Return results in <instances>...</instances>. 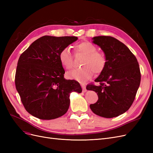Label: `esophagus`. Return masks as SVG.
<instances>
[{
  "label": "esophagus",
  "mask_w": 153,
  "mask_h": 153,
  "mask_svg": "<svg viewBox=\"0 0 153 153\" xmlns=\"http://www.w3.org/2000/svg\"><path fill=\"white\" fill-rule=\"evenodd\" d=\"M81 86H82V91H83V92H85L87 91L85 85L84 84H81Z\"/></svg>",
  "instance_id": "34e87169"
}]
</instances>
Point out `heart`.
Returning <instances> with one entry per match:
<instances>
[{"mask_svg":"<svg viewBox=\"0 0 153 153\" xmlns=\"http://www.w3.org/2000/svg\"><path fill=\"white\" fill-rule=\"evenodd\" d=\"M76 53L84 55L82 63V67L80 69H73L66 73V78L69 80H75L81 83L87 82L93 76L94 71L100 73L105 68L106 60L105 55L97 52L96 46L89 41H84L76 46ZM60 62L66 69H71L73 66V57L70 51L68 48H64L59 55Z\"/></svg>","mask_w":153,"mask_h":153,"instance_id":"b5f03b06","label":"heart"}]
</instances>
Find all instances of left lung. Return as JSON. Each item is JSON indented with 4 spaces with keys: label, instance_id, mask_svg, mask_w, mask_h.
I'll list each match as a JSON object with an SVG mask.
<instances>
[{
    "label": "left lung",
    "instance_id": "1",
    "mask_svg": "<svg viewBox=\"0 0 153 153\" xmlns=\"http://www.w3.org/2000/svg\"><path fill=\"white\" fill-rule=\"evenodd\" d=\"M92 39L103 50L106 63L94 80L99 85L86 87L98 96V100L90 105V108L101 117H117L126 112L135 100L141 78L139 65L135 55L117 39L101 36Z\"/></svg>",
    "mask_w": 153,
    "mask_h": 153
}]
</instances>
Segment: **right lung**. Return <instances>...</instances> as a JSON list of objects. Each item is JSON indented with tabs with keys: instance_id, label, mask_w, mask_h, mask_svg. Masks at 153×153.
<instances>
[{
	"instance_id": "add662e5",
	"label": "right lung",
	"mask_w": 153,
	"mask_h": 153,
	"mask_svg": "<svg viewBox=\"0 0 153 153\" xmlns=\"http://www.w3.org/2000/svg\"><path fill=\"white\" fill-rule=\"evenodd\" d=\"M78 39L75 36H44L34 41L18 59L15 85L25 108L33 116L50 120L65 114L71 92H82L79 83L64 78L61 51Z\"/></svg>"
}]
</instances>
